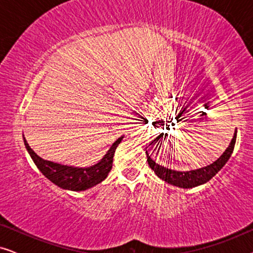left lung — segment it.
<instances>
[{"mask_svg":"<svg viewBox=\"0 0 253 253\" xmlns=\"http://www.w3.org/2000/svg\"><path fill=\"white\" fill-rule=\"evenodd\" d=\"M236 134H237V131H235L233 139H231V143L229 146H228L227 150L224 151V153L221 155V157L217 159L215 162H213L212 165L207 166V167L199 168V169H196V170H190V171L171 170V169L165 168L160 165L155 164V161L152 160L151 157L148 155L147 151H146L148 166H150L151 169H153L155 174H157V176H159L161 179H164V181H166L171 185H176V186H179V188L188 189V188H193V186L204 184V183L210 181V179L212 178L213 176L223 167L224 165H226V162L229 160L230 155L234 151L235 143H236ZM161 137H162V134H160V136L157 138V140H154V141H158ZM152 144H153V141H152Z\"/></svg>","mask_w":253,"mask_h":253,"instance_id":"1","label":"left lung"}]
</instances>
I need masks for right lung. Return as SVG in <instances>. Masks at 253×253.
I'll use <instances>...</instances> for the list:
<instances>
[{"label": "right lung", "mask_w": 253, "mask_h": 253, "mask_svg": "<svg viewBox=\"0 0 253 253\" xmlns=\"http://www.w3.org/2000/svg\"><path fill=\"white\" fill-rule=\"evenodd\" d=\"M123 137H120L115 143L112 145L110 150L99 164H96L88 168H77L69 167L55 164V162L47 161L41 159L39 155L34 153V151L29 146L27 141L24 138V144H25L26 150L32 158V160L38 169L49 179L54 184L60 186L62 189L71 190V191H84L86 189L92 188L103 179L109 174L110 169L113 167V158L115 154L116 147L119 146Z\"/></svg>", "instance_id": "1"}]
</instances>
